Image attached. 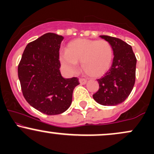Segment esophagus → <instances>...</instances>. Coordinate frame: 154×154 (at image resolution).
I'll return each instance as SVG.
<instances>
[{
	"label": "esophagus",
	"instance_id": "obj_1",
	"mask_svg": "<svg viewBox=\"0 0 154 154\" xmlns=\"http://www.w3.org/2000/svg\"><path fill=\"white\" fill-rule=\"evenodd\" d=\"M79 82H80L81 85H85V84H86V82H87V79H84V78H79Z\"/></svg>",
	"mask_w": 154,
	"mask_h": 154
}]
</instances>
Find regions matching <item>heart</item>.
<instances>
[{"mask_svg":"<svg viewBox=\"0 0 154 154\" xmlns=\"http://www.w3.org/2000/svg\"><path fill=\"white\" fill-rule=\"evenodd\" d=\"M114 59V50L105 40L78 38L72 40L66 52L60 54V59L65 66L75 69L77 63H81L83 72L92 77H98L111 68Z\"/></svg>","mask_w":154,"mask_h":154,"instance_id":"b5f03b06","label":"heart"}]
</instances>
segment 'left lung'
Here are the masks:
<instances>
[{
	"instance_id": "1",
	"label": "left lung",
	"mask_w": 154,
	"mask_h": 154,
	"mask_svg": "<svg viewBox=\"0 0 154 154\" xmlns=\"http://www.w3.org/2000/svg\"><path fill=\"white\" fill-rule=\"evenodd\" d=\"M112 45L114 59L111 68L100 79H98L99 89L93 95L98 103L116 106L126 100L135 82L136 59L131 45L121 39L100 35Z\"/></svg>"
}]
</instances>
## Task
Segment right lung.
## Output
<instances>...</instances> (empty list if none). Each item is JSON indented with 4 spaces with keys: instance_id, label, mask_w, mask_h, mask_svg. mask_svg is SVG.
<instances>
[{
    "instance_id": "right-lung-1",
    "label": "right lung",
    "mask_w": 154,
    "mask_h": 154,
    "mask_svg": "<svg viewBox=\"0 0 154 154\" xmlns=\"http://www.w3.org/2000/svg\"><path fill=\"white\" fill-rule=\"evenodd\" d=\"M63 38L48 32L27 44L18 66L21 88L29 105L47 115L64 112L72 103L77 77L64 79L59 68Z\"/></svg>"
}]
</instances>
